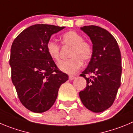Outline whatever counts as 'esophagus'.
I'll return each mask as SVG.
<instances>
[{
	"label": "esophagus",
	"mask_w": 133,
	"mask_h": 133,
	"mask_svg": "<svg viewBox=\"0 0 133 133\" xmlns=\"http://www.w3.org/2000/svg\"><path fill=\"white\" fill-rule=\"evenodd\" d=\"M74 79H75V76H72V75H69V81H72V80H74Z\"/></svg>",
	"instance_id": "1"
}]
</instances>
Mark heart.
Here are the masks:
<instances>
[{
  "instance_id": "heart-1",
  "label": "heart",
  "mask_w": 133,
  "mask_h": 133,
  "mask_svg": "<svg viewBox=\"0 0 133 133\" xmlns=\"http://www.w3.org/2000/svg\"><path fill=\"white\" fill-rule=\"evenodd\" d=\"M64 45L71 46L69 59L58 63L59 70L68 74H75L83 65V60L87 61L92 56L93 48L89 42L84 41L83 36L75 31H69L61 37ZM46 51L54 61L59 59V46L56 42L49 41L46 44Z\"/></svg>"
}]
</instances>
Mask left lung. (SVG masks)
Listing matches in <instances>:
<instances>
[{
  "mask_svg": "<svg viewBox=\"0 0 133 133\" xmlns=\"http://www.w3.org/2000/svg\"><path fill=\"white\" fill-rule=\"evenodd\" d=\"M80 29L90 37L93 52L80 75L86 79L87 86L79 92V97L88 110L102 112L112 105L121 85V52L115 38L106 29L96 25ZM89 75L91 76L87 77Z\"/></svg>",
  "mask_w": 133,
  "mask_h": 133,
  "instance_id": "8db88e82",
  "label": "left lung"
}]
</instances>
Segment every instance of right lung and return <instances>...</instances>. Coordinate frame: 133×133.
Wrapping results in <instances>:
<instances>
[{"mask_svg":"<svg viewBox=\"0 0 133 133\" xmlns=\"http://www.w3.org/2000/svg\"><path fill=\"white\" fill-rule=\"evenodd\" d=\"M64 28L46 24L30 26L18 35L11 46L12 83L22 104L33 112L49 110L59 87L68 80V75L58 70L46 51L51 36Z\"/></svg>","mask_w":133,"mask_h":133,"instance_id":"1","label":"right lung"}]
</instances>
